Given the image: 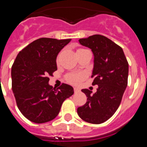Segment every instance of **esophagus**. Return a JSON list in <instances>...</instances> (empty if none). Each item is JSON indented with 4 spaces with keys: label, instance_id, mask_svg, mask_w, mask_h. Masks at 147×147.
Instances as JSON below:
<instances>
[{
    "label": "esophagus",
    "instance_id": "34e87169",
    "mask_svg": "<svg viewBox=\"0 0 147 147\" xmlns=\"http://www.w3.org/2000/svg\"><path fill=\"white\" fill-rule=\"evenodd\" d=\"M74 92H75V93H78V92H80V89L78 88H74Z\"/></svg>",
    "mask_w": 147,
    "mask_h": 147
}]
</instances>
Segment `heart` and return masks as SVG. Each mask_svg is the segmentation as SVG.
I'll use <instances>...</instances> for the list:
<instances>
[{"instance_id":"b5f03b06","label":"heart","mask_w":147,"mask_h":147,"mask_svg":"<svg viewBox=\"0 0 147 147\" xmlns=\"http://www.w3.org/2000/svg\"><path fill=\"white\" fill-rule=\"evenodd\" d=\"M85 78V75L82 72L69 73L65 76V80L68 83L73 85H78Z\"/></svg>"}]
</instances>
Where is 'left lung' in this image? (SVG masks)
<instances>
[{"mask_svg": "<svg viewBox=\"0 0 147 147\" xmlns=\"http://www.w3.org/2000/svg\"><path fill=\"white\" fill-rule=\"evenodd\" d=\"M94 54L92 85H98L94 94L82 89L87 102L78 107L77 113L83 121L99 124L107 121L116 112L127 86L128 65L121 47L105 36L93 35L78 40Z\"/></svg>", "mask_w": 147, "mask_h": 147, "instance_id": "left-lung-1", "label": "left lung"}]
</instances>
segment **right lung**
<instances>
[{"instance_id": "1", "label": "right lung", "mask_w": 147, "mask_h": 147, "mask_svg": "<svg viewBox=\"0 0 147 147\" xmlns=\"http://www.w3.org/2000/svg\"><path fill=\"white\" fill-rule=\"evenodd\" d=\"M71 39L40 38L22 49L11 69L12 91L22 114L36 123L49 122L60 111L62 103L74 94L62 84L58 89L49 85L48 76L57 70L56 57Z\"/></svg>"}]
</instances>
